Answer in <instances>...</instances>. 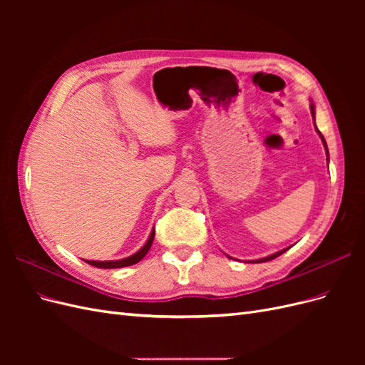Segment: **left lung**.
Segmentation results:
<instances>
[{"instance_id":"obj_1","label":"left lung","mask_w":365,"mask_h":365,"mask_svg":"<svg viewBox=\"0 0 365 365\" xmlns=\"http://www.w3.org/2000/svg\"><path fill=\"white\" fill-rule=\"evenodd\" d=\"M311 114H312V117H314V125H315V105L314 103H311ZM315 130L318 132V135H319V138H322V141H323V146H324V149H326V155H327V161H329V150H327V145H326V140H324V137L322 135V132L318 130V128H317V125H315ZM291 247H288V248H283V250H280V251H277V252H274V254H271V256H268V257H263V259H257V260H251V263H262V262H269V260H272V259H275V257H279L280 254H283L284 251H288ZM230 257V256H228ZM231 259V257H230Z\"/></svg>"}]
</instances>
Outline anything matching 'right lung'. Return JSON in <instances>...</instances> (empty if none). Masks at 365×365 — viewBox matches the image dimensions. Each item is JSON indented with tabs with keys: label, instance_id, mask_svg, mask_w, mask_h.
Instances as JSON below:
<instances>
[{
	"label": "right lung",
	"instance_id": "1",
	"mask_svg": "<svg viewBox=\"0 0 365 365\" xmlns=\"http://www.w3.org/2000/svg\"><path fill=\"white\" fill-rule=\"evenodd\" d=\"M153 237H155V230L152 228L150 236H149L146 244L141 247V250H138L135 254H132V256H129V257H126V259H120V260H103V262H101V260H85V262L93 264V267H96V268H103V269H114V268L130 267V264L138 263L143 257L146 256L148 251H149L150 247H152Z\"/></svg>",
	"mask_w": 365,
	"mask_h": 365
}]
</instances>
